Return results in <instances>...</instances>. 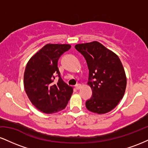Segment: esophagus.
Returning <instances> with one entry per match:
<instances>
[{
	"mask_svg": "<svg viewBox=\"0 0 148 148\" xmlns=\"http://www.w3.org/2000/svg\"><path fill=\"white\" fill-rule=\"evenodd\" d=\"M75 88H76V89H77V90H79L80 88H81V85L80 84H76V86H75Z\"/></svg>",
	"mask_w": 148,
	"mask_h": 148,
	"instance_id": "34e87169",
	"label": "esophagus"
}]
</instances>
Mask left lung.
<instances>
[{
    "label": "left lung",
    "mask_w": 148,
    "mask_h": 148,
    "mask_svg": "<svg viewBox=\"0 0 148 148\" xmlns=\"http://www.w3.org/2000/svg\"><path fill=\"white\" fill-rule=\"evenodd\" d=\"M75 49L84 56L89 69L88 85L92 96L86 101V108L98 114L111 111L123 99L126 89V74L120 58L97 41L79 44Z\"/></svg>",
    "instance_id": "1"
}]
</instances>
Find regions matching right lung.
<instances>
[{
  "mask_svg": "<svg viewBox=\"0 0 148 148\" xmlns=\"http://www.w3.org/2000/svg\"><path fill=\"white\" fill-rule=\"evenodd\" d=\"M70 48L69 45H46L30 59L25 67V92L34 106L47 114L63 110L73 92L72 87L62 79L58 67L59 58ZM56 76L58 82L55 81Z\"/></svg>",
  "mask_w": 148,
  "mask_h": 148,
  "instance_id": "add662e5",
  "label": "right lung"
}]
</instances>
